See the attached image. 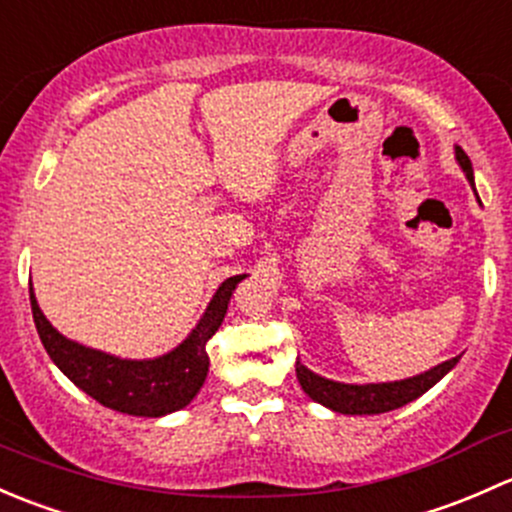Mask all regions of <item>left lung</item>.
<instances>
[{"instance_id":"left-lung-1","label":"left lung","mask_w":512,"mask_h":512,"mask_svg":"<svg viewBox=\"0 0 512 512\" xmlns=\"http://www.w3.org/2000/svg\"><path fill=\"white\" fill-rule=\"evenodd\" d=\"M456 160L463 167L466 177L473 184V167L468 160L466 152L461 147H456ZM458 362V357L453 360L441 362L434 370L416 374L412 379H402V382H384V384H342L333 382V379H325L313 374L305 365H300V360L295 362V374H298V382L303 387V392L310 399H315L318 404H325L328 409L340 414H384L392 412V409L404 407V404L414 402L416 397L426 392V389L434 387L446 372L451 370Z\"/></svg>"}]
</instances>
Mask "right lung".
<instances>
[{
	"label": "right lung",
	"mask_w": 512,
	"mask_h": 512,
	"mask_svg": "<svg viewBox=\"0 0 512 512\" xmlns=\"http://www.w3.org/2000/svg\"><path fill=\"white\" fill-rule=\"evenodd\" d=\"M241 278L244 276H231L221 283L204 318L199 320L192 335L177 350H172L170 355L157 357V360L140 362L120 360V357L105 355V352L66 340L44 318L34 298V291H31V283L29 298L36 330H39L46 352L76 387H81L96 402L108 409H115V412L133 416H165L187 407L194 394L202 389L209 372L207 342L219 330L226 308H229L231 291H234Z\"/></svg>",
	"instance_id": "1"
}]
</instances>
